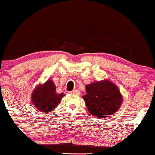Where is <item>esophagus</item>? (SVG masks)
<instances>
[{
  "instance_id": "1",
  "label": "esophagus",
  "mask_w": 155,
  "mask_h": 155,
  "mask_svg": "<svg viewBox=\"0 0 155 155\" xmlns=\"http://www.w3.org/2000/svg\"><path fill=\"white\" fill-rule=\"evenodd\" d=\"M71 94H77V95H80V94H81L80 91L78 90V89H76V90H73L72 92H71Z\"/></svg>"
}]
</instances>
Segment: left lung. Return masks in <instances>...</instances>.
<instances>
[{
    "label": "left lung",
    "instance_id": "8db88e82",
    "mask_svg": "<svg viewBox=\"0 0 155 155\" xmlns=\"http://www.w3.org/2000/svg\"><path fill=\"white\" fill-rule=\"evenodd\" d=\"M87 94L82 97L91 114L97 118L113 116L123 102V96L118 86L108 79L86 86Z\"/></svg>",
    "mask_w": 155,
    "mask_h": 155
}]
</instances>
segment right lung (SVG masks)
<instances>
[{"label":"right lung","mask_w":155,"mask_h":155,"mask_svg":"<svg viewBox=\"0 0 155 155\" xmlns=\"http://www.w3.org/2000/svg\"><path fill=\"white\" fill-rule=\"evenodd\" d=\"M55 89L56 87L51 79L37 85L31 97L34 107L44 113H50L55 110L65 96L63 93H57Z\"/></svg>","instance_id":"obj_1"}]
</instances>
